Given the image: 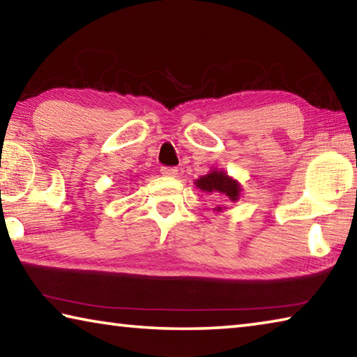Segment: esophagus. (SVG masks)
Returning <instances> with one entry per match:
<instances>
[{"mask_svg":"<svg viewBox=\"0 0 357 357\" xmlns=\"http://www.w3.org/2000/svg\"><path fill=\"white\" fill-rule=\"evenodd\" d=\"M160 173H162V176L174 178L178 174V168H174V167H162L160 168Z\"/></svg>","mask_w":357,"mask_h":357,"instance_id":"1","label":"esophagus"}]
</instances>
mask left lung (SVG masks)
<instances>
[{"instance_id":"1","label":"left lung","mask_w":357,"mask_h":357,"mask_svg":"<svg viewBox=\"0 0 357 357\" xmlns=\"http://www.w3.org/2000/svg\"><path fill=\"white\" fill-rule=\"evenodd\" d=\"M195 185L203 193L219 197L222 202H238L243 192L238 179L231 178L225 170H219V168H211L208 174L195 181ZM223 209H227L223 204L214 208L215 213H222Z\"/></svg>"}]
</instances>
